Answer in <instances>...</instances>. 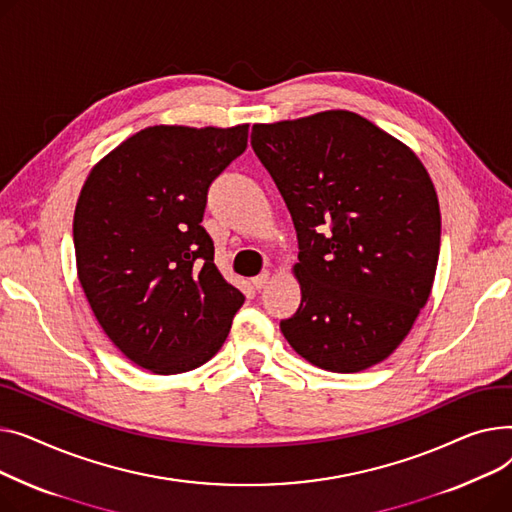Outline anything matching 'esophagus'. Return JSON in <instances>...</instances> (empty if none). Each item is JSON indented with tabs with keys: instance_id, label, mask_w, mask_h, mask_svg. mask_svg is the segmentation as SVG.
Returning a JSON list of instances; mask_svg holds the SVG:
<instances>
[{
	"instance_id": "esophagus-1",
	"label": "esophagus",
	"mask_w": 512,
	"mask_h": 512,
	"mask_svg": "<svg viewBox=\"0 0 512 512\" xmlns=\"http://www.w3.org/2000/svg\"><path fill=\"white\" fill-rule=\"evenodd\" d=\"M270 279H273V275H270L268 270H266V273H262V275H258V277L252 279V285H254L256 289H264V287L270 283Z\"/></svg>"
}]
</instances>
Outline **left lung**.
<instances>
[{
  "label": "left lung",
  "instance_id": "8db88e82",
  "mask_svg": "<svg viewBox=\"0 0 512 512\" xmlns=\"http://www.w3.org/2000/svg\"><path fill=\"white\" fill-rule=\"evenodd\" d=\"M289 208L302 304L281 322L310 364L353 374L393 353L432 293L440 206L409 146L353 111L252 126Z\"/></svg>",
  "mask_w": 512,
  "mask_h": 512
}]
</instances>
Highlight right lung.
<instances>
[{"instance_id": "obj_1", "label": "right lung", "mask_w": 512, "mask_h": 512, "mask_svg": "<svg viewBox=\"0 0 512 512\" xmlns=\"http://www.w3.org/2000/svg\"><path fill=\"white\" fill-rule=\"evenodd\" d=\"M246 146L248 124L150 126L115 146L82 186L78 281L111 343L153 374L206 364L244 304L200 223L208 186Z\"/></svg>"}]
</instances>
